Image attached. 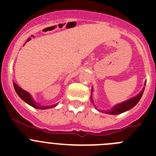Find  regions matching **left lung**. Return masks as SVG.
Returning <instances> with one entry per match:
<instances>
[{
	"mask_svg": "<svg viewBox=\"0 0 156 156\" xmlns=\"http://www.w3.org/2000/svg\"><path fill=\"white\" fill-rule=\"evenodd\" d=\"M144 87L143 88L142 91L140 92V94H138L137 96H135L134 98H130L129 100L126 101L124 102L116 105L115 106H114V108H112L110 110H108V111H105V113L112 114V115H116V114L122 113V112H124L130 109V108H133V106L136 105L137 104V102L140 101V98H141V96H142L143 94V92H144ZM91 101H93L92 98Z\"/></svg>",
	"mask_w": 156,
	"mask_h": 156,
	"instance_id": "1",
	"label": "left lung"
}]
</instances>
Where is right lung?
<instances>
[{
  "label": "right lung",
  "instance_id": "1",
  "mask_svg": "<svg viewBox=\"0 0 156 156\" xmlns=\"http://www.w3.org/2000/svg\"><path fill=\"white\" fill-rule=\"evenodd\" d=\"M14 88H15V90H16V93L17 94L19 95V98H21L24 101L29 104L30 105H31L32 107H34L35 108H38V109H47V108H53L55 106L57 105V104L55 105H48V106H43L41 105L38 104L36 101H34V100L33 99V98L31 97V95L28 93V92L25 91L24 90H23L22 88L19 87L17 84H16V83H14Z\"/></svg>",
  "mask_w": 156,
  "mask_h": 156
}]
</instances>
